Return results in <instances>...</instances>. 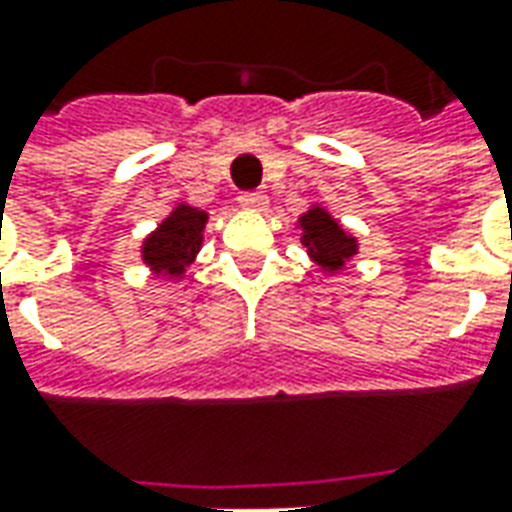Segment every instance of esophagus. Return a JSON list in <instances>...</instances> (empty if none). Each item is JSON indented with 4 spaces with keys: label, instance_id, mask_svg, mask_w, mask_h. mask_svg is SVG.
Wrapping results in <instances>:
<instances>
[{
    "label": "esophagus",
    "instance_id": "esophagus-1",
    "mask_svg": "<svg viewBox=\"0 0 512 512\" xmlns=\"http://www.w3.org/2000/svg\"><path fill=\"white\" fill-rule=\"evenodd\" d=\"M238 202H241V208H246V211H266L268 208V197L263 194V191H244L241 197H238Z\"/></svg>",
    "mask_w": 512,
    "mask_h": 512
}]
</instances>
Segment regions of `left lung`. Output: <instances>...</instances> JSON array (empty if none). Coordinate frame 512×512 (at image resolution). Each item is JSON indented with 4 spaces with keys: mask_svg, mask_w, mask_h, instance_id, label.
Wrapping results in <instances>:
<instances>
[{
    "mask_svg": "<svg viewBox=\"0 0 512 512\" xmlns=\"http://www.w3.org/2000/svg\"><path fill=\"white\" fill-rule=\"evenodd\" d=\"M296 227L301 230V246L307 249V257L329 277L345 271V266L359 255V238L348 233L329 208L318 202L301 213Z\"/></svg>",
    "mask_w": 512,
    "mask_h": 512,
    "instance_id": "left-lung-1",
    "label": "left lung"
}]
</instances>
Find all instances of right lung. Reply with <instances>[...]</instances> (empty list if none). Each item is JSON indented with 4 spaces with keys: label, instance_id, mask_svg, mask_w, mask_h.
<instances>
[{
    "label": "right lung",
    "instance_id": "obj_1",
    "mask_svg": "<svg viewBox=\"0 0 512 512\" xmlns=\"http://www.w3.org/2000/svg\"><path fill=\"white\" fill-rule=\"evenodd\" d=\"M208 211L194 208L189 202H178L164 222L153 233L145 235L139 255L156 277L183 282L186 268L197 260L205 241Z\"/></svg>",
    "mask_w": 512,
    "mask_h": 512
}]
</instances>
